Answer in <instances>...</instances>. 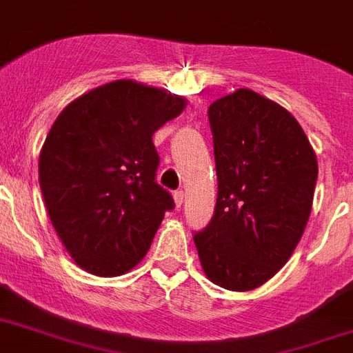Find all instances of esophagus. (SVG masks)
<instances>
[{"mask_svg":"<svg viewBox=\"0 0 353 353\" xmlns=\"http://www.w3.org/2000/svg\"><path fill=\"white\" fill-rule=\"evenodd\" d=\"M183 198H185V194H183V191H182V189H180V191H174V194H173L174 205H176V207H182V203H183Z\"/></svg>","mask_w":353,"mask_h":353,"instance_id":"obj_1","label":"esophagus"}]
</instances>
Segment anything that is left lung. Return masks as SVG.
I'll return each mask as SVG.
<instances>
[{
	"label": "left lung",
	"instance_id": "8db88e82",
	"mask_svg": "<svg viewBox=\"0 0 353 353\" xmlns=\"http://www.w3.org/2000/svg\"><path fill=\"white\" fill-rule=\"evenodd\" d=\"M209 123L218 200L194 245L210 282L250 291L275 275L302 239L318 161L300 123L254 90L216 99Z\"/></svg>",
	"mask_w": 353,
	"mask_h": 353
}]
</instances>
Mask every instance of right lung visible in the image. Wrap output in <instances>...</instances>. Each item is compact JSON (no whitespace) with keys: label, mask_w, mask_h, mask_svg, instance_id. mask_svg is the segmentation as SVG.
Here are the masks:
<instances>
[{"label":"right lung","mask_w":353,"mask_h":353,"mask_svg":"<svg viewBox=\"0 0 353 353\" xmlns=\"http://www.w3.org/2000/svg\"><path fill=\"white\" fill-rule=\"evenodd\" d=\"M188 101L134 80L82 94L60 112L39 157L51 225L82 270L117 276L139 264L174 201L157 183L153 134Z\"/></svg>","instance_id":"right-lung-1"}]
</instances>
